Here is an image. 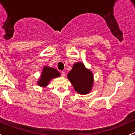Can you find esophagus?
<instances>
[{
    "mask_svg": "<svg viewBox=\"0 0 135 135\" xmlns=\"http://www.w3.org/2000/svg\"><path fill=\"white\" fill-rule=\"evenodd\" d=\"M61 76H63V77H65V71H62L61 72Z\"/></svg>",
    "mask_w": 135,
    "mask_h": 135,
    "instance_id": "obj_1",
    "label": "esophagus"
}]
</instances>
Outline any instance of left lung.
Here are the masks:
<instances>
[{
	"label": "left lung",
	"instance_id": "8db88e82",
	"mask_svg": "<svg viewBox=\"0 0 135 135\" xmlns=\"http://www.w3.org/2000/svg\"><path fill=\"white\" fill-rule=\"evenodd\" d=\"M75 90L80 94L90 93L93 88L94 77L92 72L85 66L83 63H76L67 75Z\"/></svg>",
	"mask_w": 135,
	"mask_h": 135
}]
</instances>
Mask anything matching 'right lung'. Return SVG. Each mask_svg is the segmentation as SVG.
<instances>
[{"label": "right lung", "instance_id": "obj_1", "mask_svg": "<svg viewBox=\"0 0 135 135\" xmlns=\"http://www.w3.org/2000/svg\"><path fill=\"white\" fill-rule=\"evenodd\" d=\"M60 76V73L54 68L45 66L43 67L41 76L37 81L38 85L45 87L49 85L52 79Z\"/></svg>", "mask_w": 135, "mask_h": 135}]
</instances>
